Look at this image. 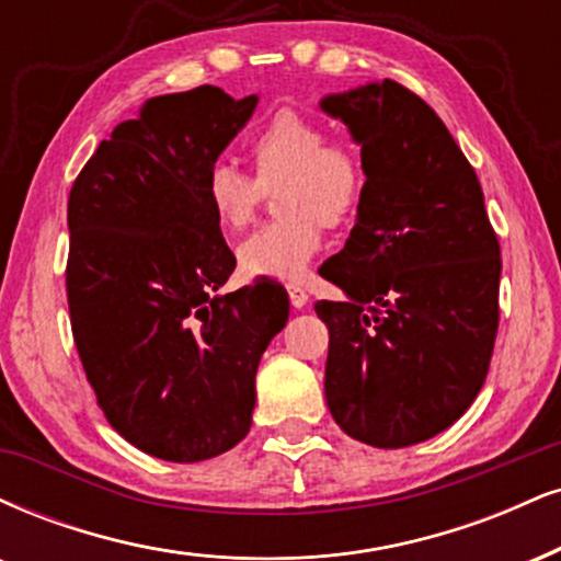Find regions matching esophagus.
<instances>
[{
  "label": "esophagus",
  "instance_id": "esophagus-1",
  "mask_svg": "<svg viewBox=\"0 0 561 561\" xmlns=\"http://www.w3.org/2000/svg\"><path fill=\"white\" fill-rule=\"evenodd\" d=\"M287 293H289V302H293L295 308H302L308 302V293L306 287L298 285V282H289L287 285Z\"/></svg>",
  "mask_w": 561,
  "mask_h": 561
}]
</instances>
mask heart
Wrapping results in <instances>:
<instances>
[{
  "mask_svg": "<svg viewBox=\"0 0 561 561\" xmlns=\"http://www.w3.org/2000/svg\"><path fill=\"white\" fill-rule=\"evenodd\" d=\"M253 178L225 159L206 170L204 198L216 225L240 232L251 225L263 191L274 187L282 216L255 229L238 245V263L248 276L298 279L319 253L323 225L355 219L368 193V164L360 148L329 138V127L298 110L268 114L245 140Z\"/></svg>",
  "mask_w": 561,
  "mask_h": 561,
  "instance_id": "heart-1",
  "label": "heart"
}]
</instances>
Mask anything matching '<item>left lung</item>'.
Masks as SVG:
<instances>
[{"label": "left lung", "mask_w": 561, "mask_h": 561, "mask_svg": "<svg viewBox=\"0 0 561 561\" xmlns=\"http://www.w3.org/2000/svg\"><path fill=\"white\" fill-rule=\"evenodd\" d=\"M368 164L355 227L327 266L347 302L321 300L323 391L336 426L400 449L442 434L473 404L499 329V240L476 170L413 91L381 80L336 93Z\"/></svg>", "instance_id": "obj_1"}]
</instances>
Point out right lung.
Masks as SVG:
<instances>
[{
  "instance_id": "1",
  "label": "right lung",
  "mask_w": 561,
  "mask_h": 561,
  "mask_svg": "<svg viewBox=\"0 0 561 561\" xmlns=\"http://www.w3.org/2000/svg\"><path fill=\"white\" fill-rule=\"evenodd\" d=\"M259 96L216 85L148 99L101 140L67 201V306L99 408L146 455L201 462L253 423L255 370L289 300L219 295L234 255L204 198L206 170Z\"/></svg>"
}]
</instances>
